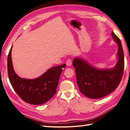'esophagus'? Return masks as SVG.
Returning <instances> with one entry per match:
<instances>
[{
	"instance_id": "esophagus-1",
	"label": "esophagus",
	"mask_w": 130,
	"mask_h": 130,
	"mask_svg": "<svg viewBox=\"0 0 130 130\" xmlns=\"http://www.w3.org/2000/svg\"><path fill=\"white\" fill-rule=\"evenodd\" d=\"M72 63V60L71 59H68L66 60V64H67L68 66H71Z\"/></svg>"
}]
</instances>
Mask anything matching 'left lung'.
<instances>
[{"label": "left lung", "instance_id": "8db88e82", "mask_svg": "<svg viewBox=\"0 0 130 130\" xmlns=\"http://www.w3.org/2000/svg\"><path fill=\"white\" fill-rule=\"evenodd\" d=\"M112 37L118 45L117 62L111 68H99L80 57H74L73 66L76 69L77 82L80 92L90 99H97L111 93L122 79L124 70V54L120 39L113 32Z\"/></svg>", "mask_w": 130, "mask_h": 130}]
</instances>
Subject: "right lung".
<instances>
[{
	"label": "right lung",
	"mask_w": 130,
	"mask_h": 130,
	"mask_svg": "<svg viewBox=\"0 0 130 130\" xmlns=\"http://www.w3.org/2000/svg\"><path fill=\"white\" fill-rule=\"evenodd\" d=\"M8 56V73L11 86L21 99L31 105H42L48 101L56 92L59 77L66 64L52 67L42 74L33 79L20 77L14 70L11 50Z\"/></svg>",
	"instance_id": "right-lung-1"
}]
</instances>
